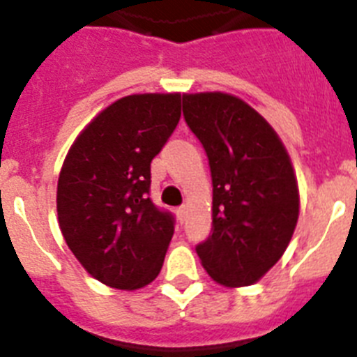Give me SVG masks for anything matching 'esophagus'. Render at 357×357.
<instances>
[{"instance_id": "34e87169", "label": "esophagus", "mask_w": 357, "mask_h": 357, "mask_svg": "<svg viewBox=\"0 0 357 357\" xmlns=\"http://www.w3.org/2000/svg\"><path fill=\"white\" fill-rule=\"evenodd\" d=\"M185 216H188V207H185V206L178 207V209H176V218H178V222L184 223L185 222Z\"/></svg>"}]
</instances>
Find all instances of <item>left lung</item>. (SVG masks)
<instances>
[{"label": "left lung", "mask_w": 357, "mask_h": 357, "mask_svg": "<svg viewBox=\"0 0 357 357\" xmlns=\"http://www.w3.org/2000/svg\"><path fill=\"white\" fill-rule=\"evenodd\" d=\"M182 110L207 153L213 234L197 247L218 284L250 286L282 257L298 220V185L270 123L227 93L182 96Z\"/></svg>", "instance_id": "1"}]
</instances>
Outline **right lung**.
I'll return each instance as SVG.
<instances>
[{
  "label": "right lung",
  "instance_id": "obj_1",
  "mask_svg": "<svg viewBox=\"0 0 357 357\" xmlns=\"http://www.w3.org/2000/svg\"><path fill=\"white\" fill-rule=\"evenodd\" d=\"M181 119V93L125 96L69 148L56 185L62 236L87 273L116 289L159 275L175 218L150 200V164Z\"/></svg>",
  "mask_w": 357,
  "mask_h": 357
}]
</instances>
